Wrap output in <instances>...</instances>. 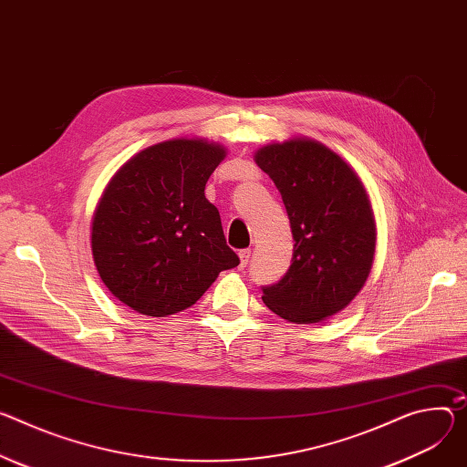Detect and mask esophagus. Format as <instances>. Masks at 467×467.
<instances>
[{"label": "esophagus", "instance_id": "obj_1", "mask_svg": "<svg viewBox=\"0 0 467 467\" xmlns=\"http://www.w3.org/2000/svg\"><path fill=\"white\" fill-rule=\"evenodd\" d=\"M238 257H240V268H245L249 263V257H251V249H242L238 253Z\"/></svg>", "mask_w": 467, "mask_h": 467}]
</instances>
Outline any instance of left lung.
I'll list each match as a JSON object with an SVG mask.
<instances>
[{
  "label": "left lung",
  "instance_id": "left-lung-1",
  "mask_svg": "<svg viewBox=\"0 0 467 467\" xmlns=\"http://www.w3.org/2000/svg\"><path fill=\"white\" fill-rule=\"evenodd\" d=\"M255 161L277 186L294 238L290 268L263 286V302L288 322H322L356 298L372 268L376 225L365 186L309 138L265 145Z\"/></svg>",
  "mask_w": 467,
  "mask_h": 467
}]
</instances>
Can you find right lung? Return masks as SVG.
Segmentation results:
<instances>
[{
  "label": "right lung",
  "mask_w": 467,
  "mask_h": 467,
  "mask_svg": "<svg viewBox=\"0 0 467 467\" xmlns=\"http://www.w3.org/2000/svg\"><path fill=\"white\" fill-rule=\"evenodd\" d=\"M227 150L201 138L143 149L106 186L93 216L95 266L109 292L147 317L192 307L240 265L204 186Z\"/></svg>",
  "instance_id": "add662e5"
}]
</instances>
